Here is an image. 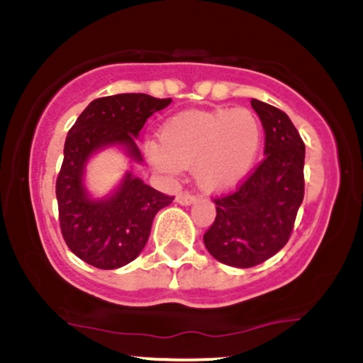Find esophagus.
Returning a JSON list of instances; mask_svg holds the SVG:
<instances>
[{
    "label": "esophagus",
    "instance_id": "esophagus-1",
    "mask_svg": "<svg viewBox=\"0 0 363 363\" xmlns=\"http://www.w3.org/2000/svg\"><path fill=\"white\" fill-rule=\"evenodd\" d=\"M176 201L179 203V205H182V206H189V205H193V203L196 201V196L189 194V193H179L177 198H176Z\"/></svg>",
    "mask_w": 363,
    "mask_h": 363
}]
</instances>
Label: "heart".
<instances>
[{"label": "heart", "instance_id": "1", "mask_svg": "<svg viewBox=\"0 0 363 363\" xmlns=\"http://www.w3.org/2000/svg\"><path fill=\"white\" fill-rule=\"evenodd\" d=\"M262 135L259 118L249 109L181 112L160 128V145L148 143L145 155L150 167L165 177L193 165L199 189L222 193L252 172Z\"/></svg>", "mask_w": 363, "mask_h": 363}]
</instances>
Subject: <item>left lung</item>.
<instances>
[{
  "label": "left lung",
  "mask_w": 363,
  "mask_h": 363,
  "mask_svg": "<svg viewBox=\"0 0 363 363\" xmlns=\"http://www.w3.org/2000/svg\"><path fill=\"white\" fill-rule=\"evenodd\" d=\"M264 128V160L235 193L215 199L216 218L203 235L208 252L234 268H251L289 242L303 199L306 145L289 116L251 101Z\"/></svg>",
  "instance_id": "obj_1"
}]
</instances>
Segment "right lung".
Wrapping results in <instances>:
<instances>
[{
  "instance_id": "right-lung-1",
  "label": "right lung",
  "mask_w": 363,
  "mask_h": 363,
  "mask_svg": "<svg viewBox=\"0 0 363 363\" xmlns=\"http://www.w3.org/2000/svg\"><path fill=\"white\" fill-rule=\"evenodd\" d=\"M172 99L147 94H118L91 101L69 129L56 181V198L65 242L82 261L99 269H118L140 256L152 222L172 196L158 193L133 172L109 194L95 198L85 186L86 164L107 148H119L141 164L136 138L147 119Z\"/></svg>"
}]
</instances>
